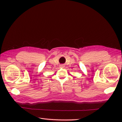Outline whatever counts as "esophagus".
Segmentation results:
<instances>
[{
	"label": "esophagus",
	"instance_id": "1",
	"mask_svg": "<svg viewBox=\"0 0 122 122\" xmlns=\"http://www.w3.org/2000/svg\"><path fill=\"white\" fill-rule=\"evenodd\" d=\"M61 67H63V66L62 65V66H61Z\"/></svg>",
	"mask_w": 122,
	"mask_h": 122
}]
</instances>
